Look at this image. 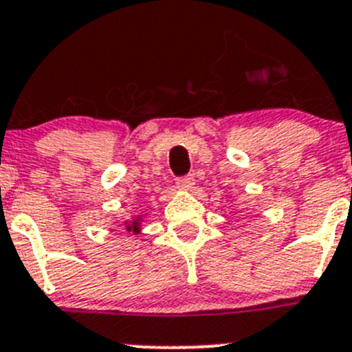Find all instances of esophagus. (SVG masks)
Listing matches in <instances>:
<instances>
[{
  "label": "esophagus",
  "mask_w": 352,
  "mask_h": 352,
  "mask_svg": "<svg viewBox=\"0 0 352 352\" xmlns=\"http://www.w3.org/2000/svg\"><path fill=\"white\" fill-rule=\"evenodd\" d=\"M177 187H179L180 190H192V189H194V179H192V175L182 177V179L177 180Z\"/></svg>",
  "instance_id": "1"
}]
</instances>
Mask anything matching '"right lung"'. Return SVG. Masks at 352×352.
I'll use <instances>...</instances> for the list:
<instances>
[{
	"mask_svg": "<svg viewBox=\"0 0 352 352\" xmlns=\"http://www.w3.org/2000/svg\"><path fill=\"white\" fill-rule=\"evenodd\" d=\"M142 220H144V214H132L131 218H127V220H124L125 225V230L127 232H132V234H141V225H142Z\"/></svg>",
	"mask_w": 352,
	"mask_h": 352,
	"instance_id": "right-lung-1",
	"label": "right lung"
}]
</instances>
